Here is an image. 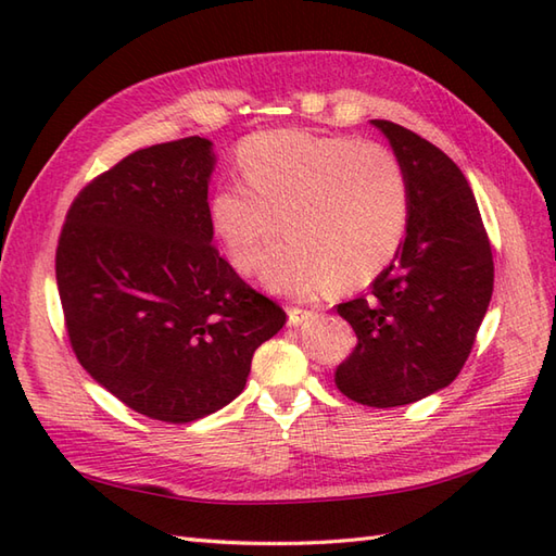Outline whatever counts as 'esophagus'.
I'll return each instance as SVG.
<instances>
[{
  "instance_id": "1",
  "label": "esophagus",
  "mask_w": 556,
  "mask_h": 556,
  "mask_svg": "<svg viewBox=\"0 0 556 556\" xmlns=\"http://www.w3.org/2000/svg\"><path fill=\"white\" fill-rule=\"evenodd\" d=\"M317 317L315 311H305V308H291L289 311V325L291 327H301V325H308Z\"/></svg>"
}]
</instances>
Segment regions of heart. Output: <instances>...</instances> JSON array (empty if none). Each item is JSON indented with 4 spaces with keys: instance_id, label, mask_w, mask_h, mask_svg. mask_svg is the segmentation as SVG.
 I'll return each instance as SVG.
<instances>
[{
    "instance_id": "b5f03b06",
    "label": "heart",
    "mask_w": 556,
    "mask_h": 556,
    "mask_svg": "<svg viewBox=\"0 0 556 556\" xmlns=\"http://www.w3.org/2000/svg\"><path fill=\"white\" fill-rule=\"evenodd\" d=\"M245 184L212 188L205 215L224 257L251 275L279 219L263 281L317 296L375 279L404 241L408 181L392 150L299 128L255 134L239 148Z\"/></svg>"
}]
</instances>
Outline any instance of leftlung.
<instances>
[{"mask_svg":"<svg viewBox=\"0 0 556 556\" xmlns=\"http://www.w3.org/2000/svg\"><path fill=\"white\" fill-rule=\"evenodd\" d=\"M408 181V224L368 296L339 303L358 344L339 365V392L392 408L440 392L464 368L494 285L492 248L464 172L430 140L372 119Z\"/></svg>","mask_w":556,"mask_h":556,"instance_id":"8db88e82","label":"left lung"}]
</instances>
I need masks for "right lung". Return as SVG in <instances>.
<instances>
[{"mask_svg": "<svg viewBox=\"0 0 556 556\" xmlns=\"http://www.w3.org/2000/svg\"><path fill=\"white\" fill-rule=\"evenodd\" d=\"M207 138L136 150L71 205L56 289L76 358L152 420L191 422L245 387L255 349L287 313L212 245Z\"/></svg>", "mask_w": 556, "mask_h": 556, "instance_id": "add662e5", "label": "right lung"}]
</instances>
